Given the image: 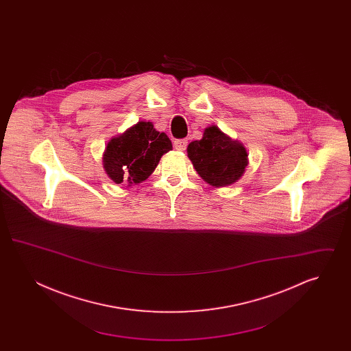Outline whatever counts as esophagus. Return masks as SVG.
<instances>
[{
	"label": "esophagus",
	"mask_w": 351,
	"mask_h": 351,
	"mask_svg": "<svg viewBox=\"0 0 351 351\" xmlns=\"http://www.w3.org/2000/svg\"><path fill=\"white\" fill-rule=\"evenodd\" d=\"M186 145H188L186 139H176V141H173L175 150L184 151L186 149Z\"/></svg>",
	"instance_id": "1"
}]
</instances>
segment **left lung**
I'll use <instances>...</instances> for the list:
<instances>
[{
  "label": "left lung",
  "mask_w": 351,
  "mask_h": 351,
  "mask_svg": "<svg viewBox=\"0 0 351 351\" xmlns=\"http://www.w3.org/2000/svg\"><path fill=\"white\" fill-rule=\"evenodd\" d=\"M186 152L201 179L213 186L235 183L249 163L245 146L215 125L205 129L202 139L191 142Z\"/></svg>",
  "instance_id": "left-lung-1"
}]
</instances>
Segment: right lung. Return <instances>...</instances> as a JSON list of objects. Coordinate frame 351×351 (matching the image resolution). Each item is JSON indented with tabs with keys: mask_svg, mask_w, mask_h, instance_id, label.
Instances as JSON below:
<instances>
[{
	"mask_svg": "<svg viewBox=\"0 0 351 351\" xmlns=\"http://www.w3.org/2000/svg\"><path fill=\"white\" fill-rule=\"evenodd\" d=\"M172 150L167 135L154 129L151 122L139 121L109 141L104 152V169L116 184L145 182L163 154Z\"/></svg>",
	"mask_w": 351,
	"mask_h": 351,
	"instance_id": "1",
	"label": "right lung"
}]
</instances>
